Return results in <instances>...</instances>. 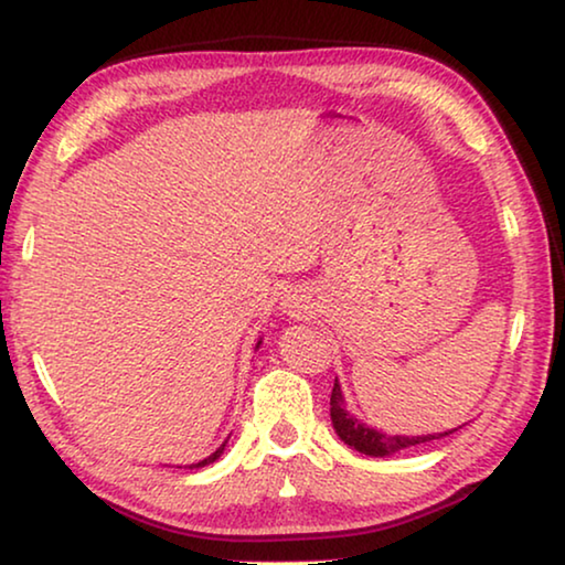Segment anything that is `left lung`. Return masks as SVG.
I'll return each mask as SVG.
<instances>
[{
    "instance_id": "obj_1",
    "label": "left lung",
    "mask_w": 565,
    "mask_h": 565,
    "mask_svg": "<svg viewBox=\"0 0 565 565\" xmlns=\"http://www.w3.org/2000/svg\"><path fill=\"white\" fill-rule=\"evenodd\" d=\"M331 419H333V427L338 431V437H341L345 445L353 447L355 452L371 455V457L394 455L404 447L424 445V441L441 439V437H447V434L457 431V429H452V431H445V434H427V437H388V434L369 429L366 424L353 419L349 409H345L343 394H341V386H338V381L333 384V392H331Z\"/></svg>"
}]
</instances>
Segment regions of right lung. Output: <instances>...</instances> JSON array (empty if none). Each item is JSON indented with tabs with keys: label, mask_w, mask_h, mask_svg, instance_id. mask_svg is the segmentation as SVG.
Wrapping results in <instances>:
<instances>
[{
	"label": "right lung",
	"mask_w": 565,
	"mask_h": 565,
	"mask_svg": "<svg viewBox=\"0 0 565 565\" xmlns=\"http://www.w3.org/2000/svg\"><path fill=\"white\" fill-rule=\"evenodd\" d=\"M224 445H227V441H224ZM224 445H222L220 449H216V452H214V455H210V457H206V459H202V462H196V465H192V467H204V465H210V462H214V459H216V457H220V455L224 452Z\"/></svg>",
	"instance_id": "obj_1"
}]
</instances>
